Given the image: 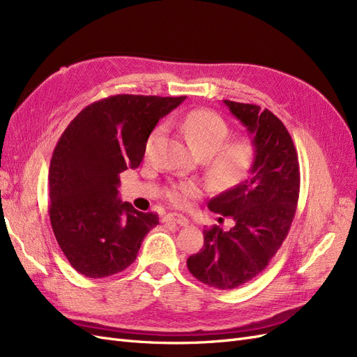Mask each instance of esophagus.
<instances>
[{"label": "esophagus", "mask_w": 357, "mask_h": 357, "mask_svg": "<svg viewBox=\"0 0 357 357\" xmlns=\"http://www.w3.org/2000/svg\"><path fill=\"white\" fill-rule=\"evenodd\" d=\"M165 223H174V225H180V226H188L189 220L185 218V215L177 214V213H169L164 218Z\"/></svg>", "instance_id": "esophagus-1"}]
</instances>
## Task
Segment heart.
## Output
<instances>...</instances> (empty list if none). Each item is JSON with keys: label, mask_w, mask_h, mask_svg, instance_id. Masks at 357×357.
Listing matches in <instances>:
<instances>
[{"label": "heart", "mask_w": 357, "mask_h": 357, "mask_svg": "<svg viewBox=\"0 0 357 357\" xmlns=\"http://www.w3.org/2000/svg\"><path fill=\"white\" fill-rule=\"evenodd\" d=\"M174 125L185 134L189 146L198 156L207 158V177L220 189L234 188L247 176L255 160V144L248 138L231 137V126L222 116L211 110L198 109L174 119ZM160 134V128L149 135L146 149L150 150ZM201 195L199 185L183 181L168 190V199L183 207Z\"/></svg>", "instance_id": "heart-1"}]
</instances>
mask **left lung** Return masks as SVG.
<instances>
[{"label": "left lung", "instance_id": "1", "mask_svg": "<svg viewBox=\"0 0 357 357\" xmlns=\"http://www.w3.org/2000/svg\"><path fill=\"white\" fill-rule=\"evenodd\" d=\"M223 102L250 134L255 160L241 183L208 202L234 226L205 229L204 247L188 259V268L201 283L229 290L261 274L286 240L299 197V162L277 116L253 104Z\"/></svg>", "mask_w": 357, "mask_h": 357}]
</instances>
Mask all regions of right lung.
<instances>
[{"mask_svg": "<svg viewBox=\"0 0 357 357\" xmlns=\"http://www.w3.org/2000/svg\"><path fill=\"white\" fill-rule=\"evenodd\" d=\"M186 96L114 95L75 116L53 150L49 215L71 266L89 278L123 271L159 223L119 198V174L142 164L159 119Z\"/></svg>", "mask_w": 357, "mask_h": 357, "instance_id": "obj_1", "label": "right lung"}]
</instances>
